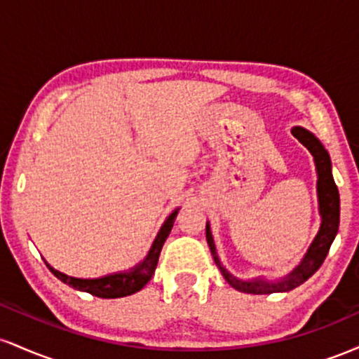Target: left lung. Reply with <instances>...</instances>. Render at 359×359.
Segmentation results:
<instances>
[{
  "label": "left lung",
  "instance_id": "obj_1",
  "mask_svg": "<svg viewBox=\"0 0 359 359\" xmlns=\"http://www.w3.org/2000/svg\"><path fill=\"white\" fill-rule=\"evenodd\" d=\"M292 135L314 156L317 174V204H319L320 214L319 231H317L316 238L312 240L307 253L300 259L299 265L290 273H287L285 277H280L277 280H269L263 277L245 280L236 277L221 263L219 257H217L216 245H214L209 221L205 224V240H208L209 250H211L217 269L221 270L222 277H224L229 285L236 288V290L245 292V294H275V292L294 290L295 287L302 285L323 265L325 257H327V251L331 248L332 241H334L337 229H339V191H337L334 177H332L331 156H329L327 150L320 143V140L314 133L306 130V128L294 126L292 128Z\"/></svg>",
  "mask_w": 359,
  "mask_h": 359
}]
</instances>
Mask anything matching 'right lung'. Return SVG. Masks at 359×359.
Returning <instances> with one entry per match:
<instances>
[{
  "label": "right lung",
  "instance_id": "1",
  "mask_svg": "<svg viewBox=\"0 0 359 359\" xmlns=\"http://www.w3.org/2000/svg\"><path fill=\"white\" fill-rule=\"evenodd\" d=\"M179 209L180 208H177L168 214V217L163 221L160 231L156 233L155 240L151 243L147 257L140 263H137L135 266H131L130 270L102 275V277H97V278H77L55 270L52 265H48L47 262H45V265L48 266V270H50L52 273L60 280V282L67 283L69 287L76 288V290L88 292L90 295H96V297L118 299V297H126V295L135 294V292L142 290V288L150 282V278L154 277L156 263H158L160 251H162L163 243H165L168 234L172 231V228H174V221L177 214H179Z\"/></svg>",
  "mask_w": 359,
  "mask_h": 359
}]
</instances>
